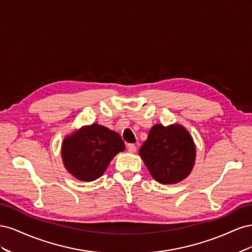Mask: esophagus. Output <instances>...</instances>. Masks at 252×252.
<instances>
[{"instance_id":"34e87169","label":"esophagus","mask_w":252,"mask_h":252,"mask_svg":"<svg viewBox=\"0 0 252 252\" xmlns=\"http://www.w3.org/2000/svg\"><path fill=\"white\" fill-rule=\"evenodd\" d=\"M127 149L129 152H131V154H133V152L136 151V146L134 144H127Z\"/></svg>"}]
</instances>
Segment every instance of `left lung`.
I'll list each match as a JSON object with an SVG mask.
<instances>
[{
  "mask_svg": "<svg viewBox=\"0 0 252 252\" xmlns=\"http://www.w3.org/2000/svg\"><path fill=\"white\" fill-rule=\"evenodd\" d=\"M140 157L157 182L177 184L186 179L195 163V144L180 124H156L140 148Z\"/></svg>",
  "mask_w": 252,
  "mask_h": 252,
  "instance_id": "left-lung-1",
  "label": "left lung"
}]
</instances>
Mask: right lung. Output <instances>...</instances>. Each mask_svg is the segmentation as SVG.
I'll use <instances>...</instances> for the list:
<instances>
[{
  "label": "right lung",
  "mask_w": 252,
  "mask_h": 252,
  "mask_svg": "<svg viewBox=\"0 0 252 252\" xmlns=\"http://www.w3.org/2000/svg\"><path fill=\"white\" fill-rule=\"evenodd\" d=\"M125 150L121 135L96 123L83 126L66 135L61 148L66 170L82 182L103 175L111 159Z\"/></svg>",
  "instance_id": "obj_1"
}]
</instances>
